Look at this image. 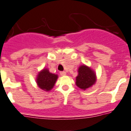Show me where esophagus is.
I'll use <instances>...</instances> for the list:
<instances>
[{
  "mask_svg": "<svg viewBox=\"0 0 131 131\" xmlns=\"http://www.w3.org/2000/svg\"><path fill=\"white\" fill-rule=\"evenodd\" d=\"M60 73L61 75H66V71H60Z\"/></svg>",
  "mask_w": 131,
  "mask_h": 131,
  "instance_id": "esophagus-1",
  "label": "esophagus"
}]
</instances>
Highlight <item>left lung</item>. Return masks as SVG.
Wrapping results in <instances>:
<instances>
[{"mask_svg": "<svg viewBox=\"0 0 131 131\" xmlns=\"http://www.w3.org/2000/svg\"><path fill=\"white\" fill-rule=\"evenodd\" d=\"M96 81V75L91 68L83 65L78 69V75L76 77L78 87L85 90L94 84Z\"/></svg>", "mask_w": 131, "mask_h": 131, "instance_id": "left-lung-1", "label": "left lung"}]
</instances>
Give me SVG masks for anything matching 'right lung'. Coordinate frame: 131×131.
<instances>
[{
    "label": "right lung",
    "instance_id": "add662e5",
    "mask_svg": "<svg viewBox=\"0 0 131 131\" xmlns=\"http://www.w3.org/2000/svg\"><path fill=\"white\" fill-rule=\"evenodd\" d=\"M58 75L50 73L48 69H43L38 75L36 82L39 88L45 91H50L54 86Z\"/></svg>",
    "mask_w": 131,
    "mask_h": 131
}]
</instances>
